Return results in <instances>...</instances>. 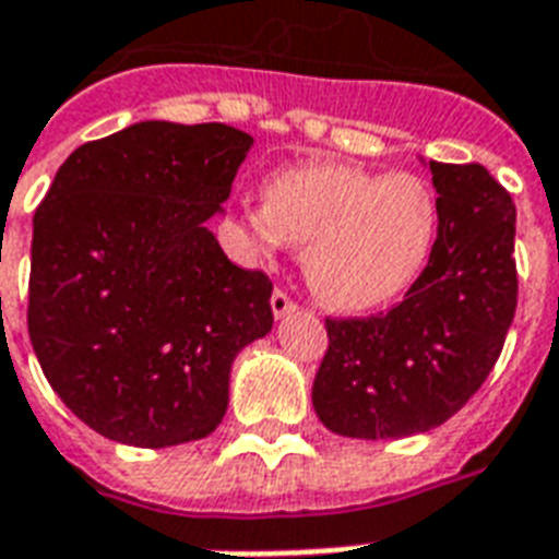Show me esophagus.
Returning <instances> with one entry per match:
<instances>
[{
    "label": "esophagus",
    "mask_w": 559,
    "mask_h": 559,
    "mask_svg": "<svg viewBox=\"0 0 559 559\" xmlns=\"http://www.w3.org/2000/svg\"><path fill=\"white\" fill-rule=\"evenodd\" d=\"M296 298L289 296L287 289L275 287V293H272V313H275V319H281V316H287L296 310Z\"/></svg>",
    "instance_id": "obj_1"
}]
</instances>
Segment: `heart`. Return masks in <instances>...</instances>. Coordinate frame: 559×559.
<instances>
[{
  "instance_id": "1",
  "label": "heart",
  "mask_w": 559,
  "mask_h": 559,
  "mask_svg": "<svg viewBox=\"0 0 559 559\" xmlns=\"http://www.w3.org/2000/svg\"><path fill=\"white\" fill-rule=\"evenodd\" d=\"M243 219L261 252L305 243L301 270L333 310L362 313L403 296L438 243V193L417 174L298 165L272 174Z\"/></svg>"
}]
</instances>
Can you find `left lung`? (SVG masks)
<instances>
[{
  "mask_svg": "<svg viewBox=\"0 0 559 559\" xmlns=\"http://www.w3.org/2000/svg\"><path fill=\"white\" fill-rule=\"evenodd\" d=\"M441 228L406 298L368 319H324L313 382L331 432L391 441L429 432L467 403L516 313V205L485 165L429 162Z\"/></svg>",
  "mask_w": 559,
  "mask_h": 559,
  "instance_id": "8db88e82",
  "label": "left lung"
}]
</instances>
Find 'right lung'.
Returning <instances> with one entry per match:
<instances>
[{
    "mask_svg": "<svg viewBox=\"0 0 559 559\" xmlns=\"http://www.w3.org/2000/svg\"><path fill=\"white\" fill-rule=\"evenodd\" d=\"M252 135L142 121L81 144L34 211L28 336L66 406L109 441L174 447L217 429L228 371L272 331V281L205 219Z\"/></svg>",
    "mask_w": 559,
    "mask_h": 559,
    "instance_id": "right-lung-1",
    "label": "right lung"
}]
</instances>
